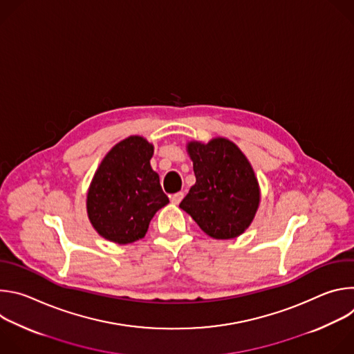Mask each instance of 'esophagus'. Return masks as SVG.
<instances>
[{"label": "esophagus", "mask_w": 354, "mask_h": 354, "mask_svg": "<svg viewBox=\"0 0 354 354\" xmlns=\"http://www.w3.org/2000/svg\"><path fill=\"white\" fill-rule=\"evenodd\" d=\"M183 196H185V193L183 192H178V193H174L172 196H171V201L174 205H179L180 201H182V198H183Z\"/></svg>", "instance_id": "34e87169"}]
</instances>
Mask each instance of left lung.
I'll use <instances>...</instances> for the list:
<instances>
[{
  "label": "left lung",
  "instance_id": "left-lung-1",
  "mask_svg": "<svg viewBox=\"0 0 354 354\" xmlns=\"http://www.w3.org/2000/svg\"><path fill=\"white\" fill-rule=\"evenodd\" d=\"M196 183L179 207L209 236L232 239L243 234L259 207L261 190L252 165L232 141L217 137L186 145Z\"/></svg>",
  "mask_w": 354,
  "mask_h": 354
}]
</instances>
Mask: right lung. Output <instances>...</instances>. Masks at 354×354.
<instances>
[{"label": "right lung", "instance_id": "1", "mask_svg": "<svg viewBox=\"0 0 354 354\" xmlns=\"http://www.w3.org/2000/svg\"><path fill=\"white\" fill-rule=\"evenodd\" d=\"M153 154V144L130 136L100 162L86 194L88 218L100 236L120 245L138 241L151 218L169 203L149 165Z\"/></svg>", "mask_w": 354, "mask_h": 354}]
</instances>
